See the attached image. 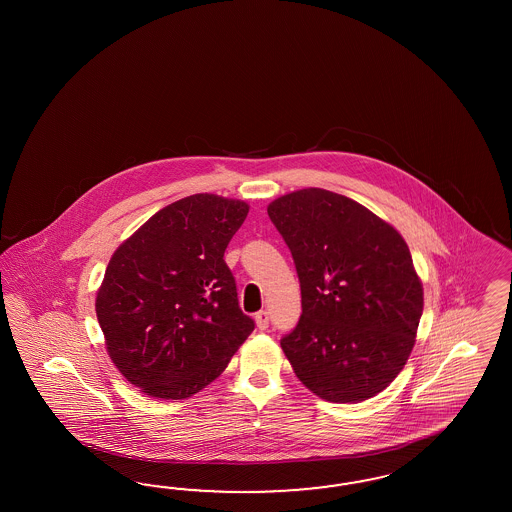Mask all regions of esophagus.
I'll list each match as a JSON object with an SVG mask.
<instances>
[{"label":"esophagus","mask_w":512,"mask_h":512,"mask_svg":"<svg viewBox=\"0 0 512 512\" xmlns=\"http://www.w3.org/2000/svg\"><path fill=\"white\" fill-rule=\"evenodd\" d=\"M255 321H257V328H259V330H266L268 325H270V317H268V311H259V313L255 315Z\"/></svg>","instance_id":"obj_1"}]
</instances>
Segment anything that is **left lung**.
Segmentation results:
<instances>
[{
  "label": "left lung",
  "mask_w": 512,
  "mask_h": 512,
  "mask_svg": "<svg viewBox=\"0 0 512 512\" xmlns=\"http://www.w3.org/2000/svg\"><path fill=\"white\" fill-rule=\"evenodd\" d=\"M291 249L302 315L281 338L296 377L326 402H364L402 372L422 315V283L392 225L310 187L268 204Z\"/></svg>",
  "instance_id": "8db88e82"
}]
</instances>
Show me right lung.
<instances>
[{
	"mask_svg": "<svg viewBox=\"0 0 512 512\" xmlns=\"http://www.w3.org/2000/svg\"><path fill=\"white\" fill-rule=\"evenodd\" d=\"M246 202L199 193L150 217L110 257L95 311L112 362L144 394L184 400L253 332L223 255Z\"/></svg>",
	"mask_w": 512,
	"mask_h": 512,
	"instance_id": "add662e5",
	"label": "right lung"
}]
</instances>
